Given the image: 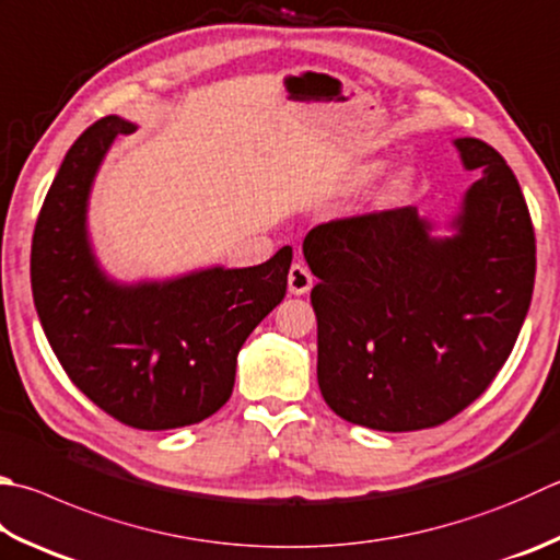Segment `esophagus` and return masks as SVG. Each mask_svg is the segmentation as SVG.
<instances>
[{
    "mask_svg": "<svg viewBox=\"0 0 560 560\" xmlns=\"http://www.w3.org/2000/svg\"><path fill=\"white\" fill-rule=\"evenodd\" d=\"M314 278L307 266H302V262H292V268L288 272V288L292 294H307L312 290Z\"/></svg>",
    "mask_w": 560,
    "mask_h": 560,
    "instance_id": "esophagus-1",
    "label": "esophagus"
}]
</instances>
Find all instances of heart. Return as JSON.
<instances>
[{
    "label": "heart",
    "mask_w": 560,
    "mask_h": 560,
    "mask_svg": "<svg viewBox=\"0 0 560 560\" xmlns=\"http://www.w3.org/2000/svg\"><path fill=\"white\" fill-rule=\"evenodd\" d=\"M383 171H385V163H371V165H368L365 171H363V177L368 180V177H375V175H380ZM389 189H393V195H402L405 189H407V183L402 180V177H397V180H395L393 185H389Z\"/></svg>",
    "instance_id": "heart-1"
}]
</instances>
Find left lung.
<instances>
[{"label":"left lung","mask_w":560,"mask_h":560,"mask_svg":"<svg viewBox=\"0 0 560 560\" xmlns=\"http://www.w3.org/2000/svg\"><path fill=\"white\" fill-rule=\"evenodd\" d=\"M453 143L480 177L451 238L399 207L326 221L302 244L319 278L316 377L351 424H444L490 387L529 312L536 241L522 187L492 145Z\"/></svg>","instance_id":"1"}]
</instances>
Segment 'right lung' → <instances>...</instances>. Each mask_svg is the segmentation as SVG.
<instances>
[{
	"label": "right lung",
	"instance_id": "right-lung-1",
	"mask_svg": "<svg viewBox=\"0 0 560 560\" xmlns=\"http://www.w3.org/2000/svg\"><path fill=\"white\" fill-rule=\"evenodd\" d=\"M121 116L70 145L31 244V290L46 339L82 395L126 427L197 424L226 405L236 355L288 290L292 248L253 268H207L165 282H114L88 238L92 180Z\"/></svg>",
	"mask_w": 560,
	"mask_h": 560
}]
</instances>
